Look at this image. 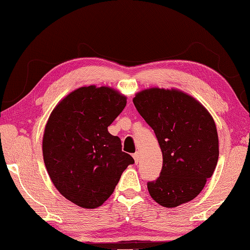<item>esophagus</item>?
Here are the masks:
<instances>
[{"mask_svg": "<svg viewBox=\"0 0 250 250\" xmlns=\"http://www.w3.org/2000/svg\"><path fill=\"white\" fill-rule=\"evenodd\" d=\"M133 158H134V161H135V164H139V161H140V153H139V152H135V153L133 154Z\"/></svg>", "mask_w": 250, "mask_h": 250, "instance_id": "esophagus-1", "label": "esophagus"}]
</instances>
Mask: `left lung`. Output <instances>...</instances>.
<instances>
[{"mask_svg":"<svg viewBox=\"0 0 250 250\" xmlns=\"http://www.w3.org/2000/svg\"><path fill=\"white\" fill-rule=\"evenodd\" d=\"M133 103L154 131L162 152L160 176L147 183L151 197L166 208L191 201L218 164L219 139L212 116L198 101L177 90H144Z\"/></svg>","mask_w":250,"mask_h":250,"instance_id":"1","label":"left lung"}]
</instances>
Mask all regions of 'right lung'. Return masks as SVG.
Listing matches in <instances>:
<instances>
[{
    "label": "right lung",
    "mask_w": 250,
    "mask_h": 250,
    "mask_svg": "<svg viewBox=\"0 0 250 250\" xmlns=\"http://www.w3.org/2000/svg\"><path fill=\"white\" fill-rule=\"evenodd\" d=\"M126 106L115 90L82 86L57 104L47 122L42 155L48 175L65 198L96 208L113 194L134 159L108 132Z\"/></svg>",
    "instance_id": "right-lung-1"
}]
</instances>
